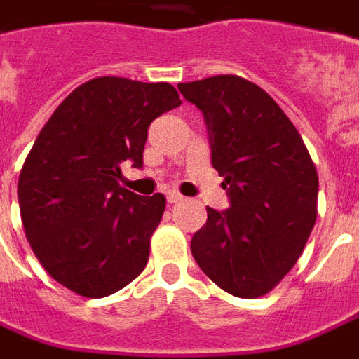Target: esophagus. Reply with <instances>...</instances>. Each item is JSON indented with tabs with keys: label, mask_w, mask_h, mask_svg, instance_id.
Returning <instances> with one entry per match:
<instances>
[{
	"label": "esophagus",
	"mask_w": 359,
	"mask_h": 359,
	"mask_svg": "<svg viewBox=\"0 0 359 359\" xmlns=\"http://www.w3.org/2000/svg\"><path fill=\"white\" fill-rule=\"evenodd\" d=\"M165 199H168V203H180V201L184 199V195L180 194V191H175V189H170V191L165 194Z\"/></svg>",
	"instance_id": "34e87169"
}]
</instances>
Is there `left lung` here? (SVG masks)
<instances>
[{"instance_id": "8db88e82", "label": "left lung", "mask_w": 359, "mask_h": 359, "mask_svg": "<svg viewBox=\"0 0 359 359\" xmlns=\"http://www.w3.org/2000/svg\"><path fill=\"white\" fill-rule=\"evenodd\" d=\"M177 88L203 113L211 164L231 199L226 211L207 207L191 254L226 293L262 297L295 266L315 226V164L297 128L256 83L226 74Z\"/></svg>"}]
</instances>
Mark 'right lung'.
<instances>
[{
	"label": "right lung",
	"mask_w": 359,
	"mask_h": 359,
	"mask_svg": "<svg viewBox=\"0 0 359 359\" xmlns=\"http://www.w3.org/2000/svg\"><path fill=\"white\" fill-rule=\"evenodd\" d=\"M180 105L165 81L103 76L72 91L39 133L17 195L27 241L60 285L107 297L147 268L165 197L121 187V164L142 168L150 123Z\"/></svg>",
	"instance_id": "right-lung-1"
}]
</instances>
